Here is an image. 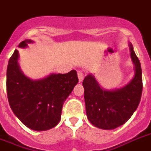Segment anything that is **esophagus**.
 I'll use <instances>...</instances> for the list:
<instances>
[{
  "mask_svg": "<svg viewBox=\"0 0 151 151\" xmlns=\"http://www.w3.org/2000/svg\"><path fill=\"white\" fill-rule=\"evenodd\" d=\"M78 80H79V82H81L82 81H83V78H84V73H82L81 71H78Z\"/></svg>",
  "mask_w": 151,
  "mask_h": 151,
  "instance_id": "obj_1",
  "label": "esophagus"
}]
</instances>
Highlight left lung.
<instances>
[{
  "mask_svg": "<svg viewBox=\"0 0 151 151\" xmlns=\"http://www.w3.org/2000/svg\"><path fill=\"white\" fill-rule=\"evenodd\" d=\"M130 56L135 65V75L123 88L105 91L92 75L83 81L86 113L91 123L102 129H113L129 119L138 107L143 91L141 65L132 44Z\"/></svg>",
  "mask_w": 151,
  "mask_h": 151,
  "instance_id": "8db88e82",
  "label": "left lung"
}]
</instances>
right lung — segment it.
Segmentation results:
<instances>
[{
    "mask_svg": "<svg viewBox=\"0 0 151 151\" xmlns=\"http://www.w3.org/2000/svg\"><path fill=\"white\" fill-rule=\"evenodd\" d=\"M32 42L26 40L19 47ZM18 52L8 61L7 68V95L11 109L23 124L33 130L42 131L53 128L61 118L64 101L78 84L75 70L64 74L52 73L47 78L32 81L20 70Z\"/></svg>",
    "mask_w": 151,
    "mask_h": 151,
    "instance_id": "obj_1",
    "label": "right lung"
}]
</instances>
